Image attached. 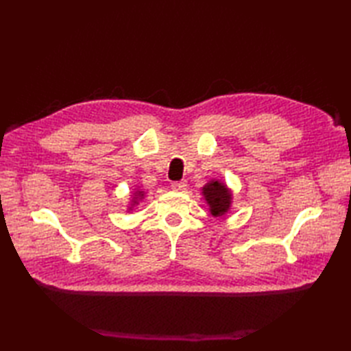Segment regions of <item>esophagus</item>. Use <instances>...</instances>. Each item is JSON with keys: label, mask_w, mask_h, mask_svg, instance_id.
Returning <instances> with one entry per match:
<instances>
[{"label": "esophagus", "mask_w": 351, "mask_h": 351, "mask_svg": "<svg viewBox=\"0 0 351 351\" xmlns=\"http://www.w3.org/2000/svg\"><path fill=\"white\" fill-rule=\"evenodd\" d=\"M185 189H187V182H185V181L171 184V190H173V191H184Z\"/></svg>", "instance_id": "34e87169"}]
</instances>
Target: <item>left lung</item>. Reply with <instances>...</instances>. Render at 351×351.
I'll return each instance as SVG.
<instances>
[{"label": "left lung", "instance_id": "8db88e82", "mask_svg": "<svg viewBox=\"0 0 351 351\" xmlns=\"http://www.w3.org/2000/svg\"><path fill=\"white\" fill-rule=\"evenodd\" d=\"M202 195L210 206V213L214 217L226 215L232 206V191L228 189L225 182L219 180H211L202 187Z\"/></svg>", "mask_w": 351, "mask_h": 351}]
</instances>
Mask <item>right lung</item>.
Returning <instances> with one entry per match:
<instances>
[{
    "label": "right lung",
    "instance_id": "add662e5",
    "mask_svg": "<svg viewBox=\"0 0 351 351\" xmlns=\"http://www.w3.org/2000/svg\"><path fill=\"white\" fill-rule=\"evenodd\" d=\"M143 197H145V191H143V190H141L140 187H136V189H134L132 195H131V200H130L128 211H132V210H134V206H137L140 200L143 199Z\"/></svg>",
    "mask_w": 351,
    "mask_h": 351
}]
</instances>
